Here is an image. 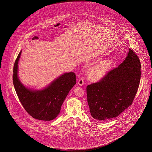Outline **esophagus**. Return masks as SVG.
Instances as JSON below:
<instances>
[{"instance_id": "34e87169", "label": "esophagus", "mask_w": 152, "mask_h": 152, "mask_svg": "<svg viewBox=\"0 0 152 152\" xmlns=\"http://www.w3.org/2000/svg\"><path fill=\"white\" fill-rule=\"evenodd\" d=\"M78 84L80 86H82L84 85V80L83 78H80L79 79L78 81Z\"/></svg>"}]
</instances>
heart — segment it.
Returning <instances> with one entry per match:
<instances>
[{"label": "heart", "mask_w": 152, "mask_h": 152, "mask_svg": "<svg viewBox=\"0 0 152 152\" xmlns=\"http://www.w3.org/2000/svg\"><path fill=\"white\" fill-rule=\"evenodd\" d=\"M113 65V61L112 60L107 59L101 60L89 69L88 76L93 80H100L107 74Z\"/></svg>", "instance_id": "heart-1"}]
</instances>
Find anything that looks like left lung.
<instances>
[{
	"label": "left lung",
	"instance_id": "left-lung-1",
	"mask_svg": "<svg viewBox=\"0 0 152 152\" xmlns=\"http://www.w3.org/2000/svg\"><path fill=\"white\" fill-rule=\"evenodd\" d=\"M141 63L129 49L125 60L102 80L87 87L91 116L100 121L115 118L130 106L141 79Z\"/></svg>",
	"mask_w": 152,
	"mask_h": 152
}]
</instances>
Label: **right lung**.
<instances>
[{"label": "right lung", "mask_w": 152, "mask_h": 152, "mask_svg": "<svg viewBox=\"0 0 152 152\" xmlns=\"http://www.w3.org/2000/svg\"><path fill=\"white\" fill-rule=\"evenodd\" d=\"M22 50L15 60L12 80L19 100L32 118L50 121L59 115L61 107L71 89L76 83L74 72H67L53 81L41 90L26 87L18 77V64Z\"/></svg>", "instance_id": "1"}]
</instances>
